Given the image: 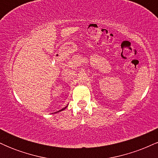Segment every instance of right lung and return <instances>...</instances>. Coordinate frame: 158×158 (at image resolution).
Returning a JSON list of instances; mask_svg holds the SVG:
<instances>
[{
    "label": "right lung",
    "instance_id": "right-lung-1",
    "mask_svg": "<svg viewBox=\"0 0 158 158\" xmlns=\"http://www.w3.org/2000/svg\"><path fill=\"white\" fill-rule=\"evenodd\" d=\"M67 107H68V106H67L66 107H64V108H62V109H61V110H59V111H57V112H55V113H58V112H60V111H61V110H64L65 109V108H67Z\"/></svg>",
    "mask_w": 158,
    "mask_h": 158
}]
</instances>
